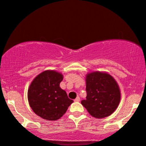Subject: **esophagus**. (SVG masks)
Wrapping results in <instances>:
<instances>
[{
  "mask_svg": "<svg viewBox=\"0 0 146 146\" xmlns=\"http://www.w3.org/2000/svg\"><path fill=\"white\" fill-rule=\"evenodd\" d=\"M74 101L75 102H80V98L79 97V96H78V97H77L76 99L74 100Z\"/></svg>",
  "mask_w": 146,
  "mask_h": 146,
  "instance_id": "34e87169",
  "label": "esophagus"
}]
</instances>
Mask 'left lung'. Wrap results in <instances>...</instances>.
Segmentation results:
<instances>
[{
	"mask_svg": "<svg viewBox=\"0 0 146 146\" xmlns=\"http://www.w3.org/2000/svg\"><path fill=\"white\" fill-rule=\"evenodd\" d=\"M86 99L81 103L92 117L104 118L118 107L121 93L118 84L106 72L93 71L86 75Z\"/></svg>",
	"mask_w": 146,
	"mask_h": 146,
	"instance_id": "1",
	"label": "left lung"
}]
</instances>
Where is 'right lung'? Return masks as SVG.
Here are the masks:
<instances>
[{"instance_id": "obj_1", "label": "right lung", "mask_w": 146, "mask_h": 146, "mask_svg": "<svg viewBox=\"0 0 146 146\" xmlns=\"http://www.w3.org/2000/svg\"><path fill=\"white\" fill-rule=\"evenodd\" d=\"M63 75L46 70L32 81L28 90V101L35 114L47 120H58L66 113L73 100L60 87Z\"/></svg>"}]
</instances>
